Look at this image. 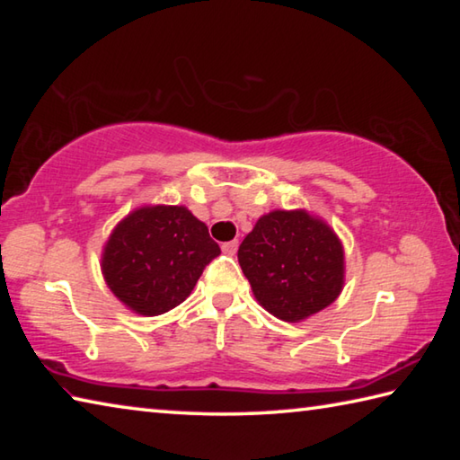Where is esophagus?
<instances>
[{
	"label": "esophagus",
	"mask_w": 460,
	"mask_h": 460,
	"mask_svg": "<svg viewBox=\"0 0 460 460\" xmlns=\"http://www.w3.org/2000/svg\"><path fill=\"white\" fill-rule=\"evenodd\" d=\"M237 247H239V241H237V239L227 241V243L221 245L223 253H227V255H235V253H237Z\"/></svg>",
	"instance_id": "esophagus-1"
}]
</instances>
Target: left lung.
I'll use <instances>...</instances> for the list:
<instances>
[{"label":"left lung","mask_w":460,"mask_h":460,"mask_svg":"<svg viewBox=\"0 0 460 460\" xmlns=\"http://www.w3.org/2000/svg\"><path fill=\"white\" fill-rule=\"evenodd\" d=\"M237 258L255 300L284 323H302L321 313L345 286L341 239L306 208L261 215Z\"/></svg>","instance_id":"obj_1"}]
</instances>
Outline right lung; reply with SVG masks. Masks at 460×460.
<instances>
[{
    "instance_id": "1",
    "label": "right lung",
    "mask_w": 460,
    "mask_h": 460,
    "mask_svg": "<svg viewBox=\"0 0 460 460\" xmlns=\"http://www.w3.org/2000/svg\"><path fill=\"white\" fill-rule=\"evenodd\" d=\"M219 253L207 225L186 207L144 205L115 225L101 253V271L123 306L158 316L189 298Z\"/></svg>"
}]
</instances>
